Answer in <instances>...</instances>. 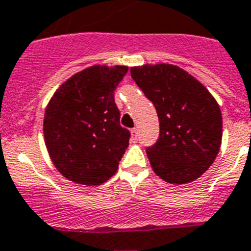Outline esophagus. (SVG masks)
I'll use <instances>...</instances> for the list:
<instances>
[{
	"mask_svg": "<svg viewBox=\"0 0 251 251\" xmlns=\"http://www.w3.org/2000/svg\"><path fill=\"white\" fill-rule=\"evenodd\" d=\"M130 133H132V138H133V140H136V138H137V129H136V128H132V129H130Z\"/></svg>",
	"mask_w": 251,
	"mask_h": 251,
	"instance_id": "obj_1",
	"label": "esophagus"
}]
</instances>
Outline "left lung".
<instances>
[{
	"label": "left lung",
	"mask_w": 251,
	"mask_h": 251,
	"mask_svg": "<svg viewBox=\"0 0 251 251\" xmlns=\"http://www.w3.org/2000/svg\"><path fill=\"white\" fill-rule=\"evenodd\" d=\"M130 75L158 113L159 137L146 148L155 173L176 185L200 177L222 141V113L214 97L191 74L169 64L130 68Z\"/></svg>",
	"instance_id": "8db88e82"
}]
</instances>
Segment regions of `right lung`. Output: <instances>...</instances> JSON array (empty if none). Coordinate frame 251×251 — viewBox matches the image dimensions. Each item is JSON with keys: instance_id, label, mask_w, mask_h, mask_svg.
Listing matches in <instances>:
<instances>
[{"instance_id": "right-lung-1", "label": "right lung", "mask_w": 251, "mask_h": 251, "mask_svg": "<svg viewBox=\"0 0 251 251\" xmlns=\"http://www.w3.org/2000/svg\"><path fill=\"white\" fill-rule=\"evenodd\" d=\"M127 66H92L74 74L53 93L45 114L47 150L70 181L100 185L115 175L129 144L114 91Z\"/></svg>"}]
</instances>
